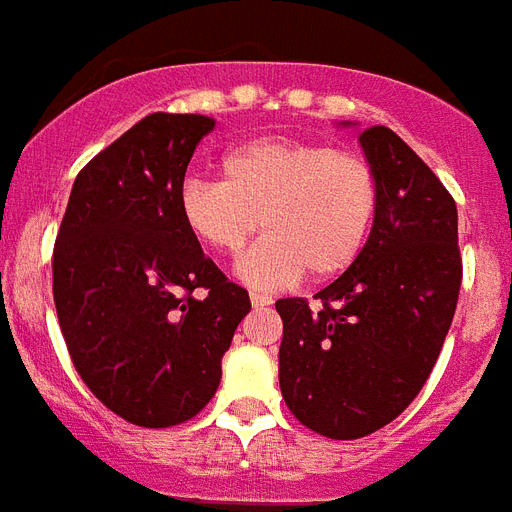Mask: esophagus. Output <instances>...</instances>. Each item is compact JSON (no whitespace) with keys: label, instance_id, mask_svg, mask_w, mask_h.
Listing matches in <instances>:
<instances>
[{"label":"esophagus","instance_id":"obj_1","mask_svg":"<svg viewBox=\"0 0 512 512\" xmlns=\"http://www.w3.org/2000/svg\"><path fill=\"white\" fill-rule=\"evenodd\" d=\"M251 306L259 311V308H266L272 306V298L269 295H259V293H251Z\"/></svg>","mask_w":512,"mask_h":512}]
</instances>
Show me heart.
I'll return each mask as SVG.
<instances>
[{
	"mask_svg": "<svg viewBox=\"0 0 512 512\" xmlns=\"http://www.w3.org/2000/svg\"><path fill=\"white\" fill-rule=\"evenodd\" d=\"M222 183L185 177L177 217L193 240L240 256L261 227L264 238L240 261L238 277L274 293L311 269L329 277L366 246L379 206V183L358 154L298 138H253L222 159Z\"/></svg>",
	"mask_w": 512,
	"mask_h": 512,
	"instance_id": "1",
	"label": "heart"
}]
</instances>
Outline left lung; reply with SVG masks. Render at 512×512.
Here are the masks:
<instances>
[{"mask_svg":"<svg viewBox=\"0 0 512 512\" xmlns=\"http://www.w3.org/2000/svg\"><path fill=\"white\" fill-rule=\"evenodd\" d=\"M350 125V122H342ZM379 206L358 259L316 293L277 301L280 390L303 426L329 439L377 432L413 403L458 306V209L390 128L358 135Z\"/></svg>","mask_w":512,"mask_h":512,"instance_id":"1","label":"left lung"}]
</instances>
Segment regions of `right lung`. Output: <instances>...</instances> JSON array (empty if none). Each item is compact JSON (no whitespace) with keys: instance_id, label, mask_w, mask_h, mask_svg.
I'll list each match as a JSON object with an SVG mask.
<instances>
[{"instance_id":"1","label":"right lung","mask_w":512,"mask_h":512,"mask_svg":"<svg viewBox=\"0 0 512 512\" xmlns=\"http://www.w3.org/2000/svg\"><path fill=\"white\" fill-rule=\"evenodd\" d=\"M214 120L156 112L78 172L54 243V306L80 379L146 429L183 424L219 387L251 301L177 217Z\"/></svg>"}]
</instances>
